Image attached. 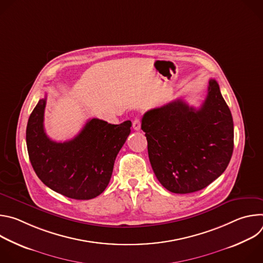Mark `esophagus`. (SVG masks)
Segmentation results:
<instances>
[{
  "label": "esophagus",
  "mask_w": 263,
  "mask_h": 263,
  "mask_svg": "<svg viewBox=\"0 0 263 263\" xmlns=\"http://www.w3.org/2000/svg\"><path fill=\"white\" fill-rule=\"evenodd\" d=\"M140 126H141V122H140V120H139V119H136V120H134V121H133L132 127H133V129H134V130H136V131L140 130Z\"/></svg>",
  "instance_id": "esophagus-1"
}]
</instances>
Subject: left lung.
<instances>
[{
	"mask_svg": "<svg viewBox=\"0 0 263 263\" xmlns=\"http://www.w3.org/2000/svg\"><path fill=\"white\" fill-rule=\"evenodd\" d=\"M141 129L158 181L175 194L205 189L227 168L233 153L232 115L214 79L199 109L175 100L146 111Z\"/></svg>",
	"mask_w": 263,
	"mask_h": 263,
	"instance_id": "1",
	"label": "left lung"
}]
</instances>
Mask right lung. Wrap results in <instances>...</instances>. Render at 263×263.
Segmentation results:
<instances>
[{"mask_svg": "<svg viewBox=\"0 0 263 263\" xmlns=\"http://www.w3.org/2000/svg\"><path fill=\"white\" fill-rule=\"evenodd\" d=\"M47 99H41L29 118L26 141L28 154L42 182L64 197L90 200L107 187L116 158L131 130V122L111 125L89 120L71 140L56 142L44 128Z\"/></svg>", "mask_w": 263, "mask_h": 263, "instance_id": "obj_1", "label": "right lung"}]
</instances>
